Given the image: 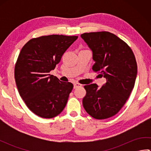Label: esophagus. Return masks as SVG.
Here are the masks:
<instances>
[{"label":"esophagus","instance_id":"esophagus-1","mask_svg":"<svg viewBox=\"0 0 151 151\" xmlns=\"http://www.w3.org/2000/svg\"><path fill=\"white\" fill-rule=\"evenodd\" d=\"M81 86L82 84H79V83H75V84H74V88H77L79 87H81Z\"/></svg>","mask_w":151,"mask_h":151}]
</instances>
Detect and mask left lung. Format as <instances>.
<instances>
[{"label": "left lung", "mask_w": 151, "mask_h": 151, "mask_svg": "<svg viewBox=\"0 0 151 151\" xmlns=\"http://www.w3.org/2000/svg\"><path fill=\"white\" fill-rule=\"evenodd\" d=\"M81 37L93 52L92 69L106 79L101 88L84 86L83 106L91 117L105 119L117 114L129 97L137 72L136 58L124 41L109 32L84 33Z\"/></svg>", "instance_id": "1"}]
</instances>
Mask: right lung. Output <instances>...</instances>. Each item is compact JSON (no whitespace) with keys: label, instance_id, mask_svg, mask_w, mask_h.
<instances>
[{"label":"right lung","instance_id":"obj_1","mask_svg":"<svg viewBox=\"0 0 151 151\" xmlns=\"http://www.w3.org/2000/svg\"><path fill=\"white\" fill-rule=\"evenodd\" d=\"M78 36L49 35L32 38L22 48L15 66L19 95L34 114L52 118L65 107L73 88L70 82L49 74Z\"/></svg>","mask_w":151,"mask_h":151}]
</instances>
